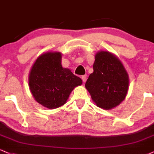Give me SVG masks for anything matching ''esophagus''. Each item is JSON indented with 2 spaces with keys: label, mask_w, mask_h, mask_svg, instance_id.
<instances>
[{
  "label": "esophagus",
  "mask_w": 154,
  "mask_h": 154,
  "mask_svg": "<svg viewBox=\"0 0 154 154\" xmlns=\"http://www.w3.org/2000/svg\"><path fill=\"white\" fill-rule=\"evenodd\" d=\"M82 79L83 81V82H85L87 80V75H82Z\"/></svg>",
  "instance_id": "34e87169"
}]
</instances>
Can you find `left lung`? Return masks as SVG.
I'll return each mask as SVG.
<instances>
[{"mask_svg": "<svg viewBox=\"0 0 154 154\" xmlns=\"http://www.w3.org/2000/svg\"><path fill=\"white\" fill-rule=\"evenodd\" d=\"M93 70L85 83L92 100L105 110L116 107L125 99L129 85L128 75L121 62L110 52L99 51Z\"/></svg>", "mask_w": 154, "mask_h": 154, "instance_id": "left-lung-1", "label": "left lung"}]
</instances>
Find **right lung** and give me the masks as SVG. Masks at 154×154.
<instances>
[{
	"mask_svg": "<svg viewBox=\"0 0 154 154\" xmlns=\"http://www.w3.org/2000/svg\"><path fill=\"white\" fill-rule=\"evenodd\" d=\"M61 59L59 52L41 55L29 75V88L35 100L49 109L64 105L73 89L82 83L71 70L62 67Z\"/></svg>",
	"mask_w": 154,
	"mask_h": 154,
	"instance_id": "obj_1",
	"label": "right lung"
}]
</instances>
